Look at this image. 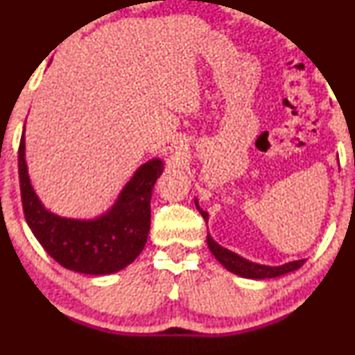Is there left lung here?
<instances>
[{"label":"left lung","instance_id":"obj_1","mask_svg":"<svg viewBox=\"0 0 355 355\" xmlns=\"http://www.w3.org/2000/svg\"><path fill=\"white\" fill-rule=\"evenodd\" d=\"M196 207L197 210L202 213L203 220H208V213L203 211L200 205H198V200L196 198ZM207 244L210 247L211 254L215 255V259L220 261V263L225 266L227 271L231 273L239 275L242 278H250V279H266V278H276V276L291 273V271L299 270L300 266L305 263V259L302 260H295V261H289V263L279 265V266H268V265H260V263H254V261H249L245 259H242L241 255L234 254V252L225 249L221 247L218 242L213 241V237L210 234H207Z\"/></svg>","mask_w":355,"mask_h":355}]
</instances>
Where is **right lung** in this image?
I'll use <instances>...</instances> for the list:
<instances>
[{"label": "right lung", "mask_w": 355, "mask_h": 355, "mask_svg": "<svg viewBox=\"0 0 355 355\" xmlns=\"http://www.w3.org/2000/svg\"><path fill=\"white\" fill-rule=\"evenodd\" d=\"M162 173V159H150L103 215L94 220L62 218L48 211L37 197L27 173L24 134L19 144V181L27 225L58 263L77 273L111 275L137 259L148 237L150 198Z\"/></svg>", "instance_id": "add662e5"}]
</instances>
